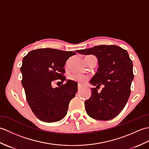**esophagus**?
<instances>
[{
    "instance_id": "34e87169",
    "label": "esophagus",
    "mask_w": 149,
    "mask_h": 149,
    "mask_svg": "<svg viewBox=\"0 0 149 149\" xmlns=\"http://www.w3.org/2000/svg\"><path fill=\"white\" fill-rule=\"evenodd\" d=\"M81 88H82V86H81V84H78V90H81Z\"/></svg>"
}]
</instances>
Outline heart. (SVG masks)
<instances>
[{"instance_id":"heart-1","label":"heart","mask_w":149,"mask_h":149,"mask_svg":"<svg viewBox=\"0 0 149 149\" xmlns=\"http://www.w3.org/2000/svg\"><path fill=\"white\" fill-rule=\"evenodd\" d=\"M70 79L73 81H77L79 83H83L88 80V77L86 76V75H82V74H74L70 77Z\"/></svg>"}]
</instances>
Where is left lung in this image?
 <instances>
[{
	"mask_svg": "<svg viewBox=\"0 0 149 149\" xmlns=\"http://www.w3.org/2000/svg\"><path fill=\"white\" fill-rule=\"evenodd\" d=\"M84 55L93 54L99 67L90 83L91 95L85 101V109L91 118L109 120L118 116L127 104L134 78L132 61L127 50L116 45H102L76 50ZM104 88L99 93L97 89Z\"/></svg>",
	"mask_w": 149,
	"mask_h": 149,
	"instance_id": "obj_1",
	"label": "left lung"
}]
</instances>
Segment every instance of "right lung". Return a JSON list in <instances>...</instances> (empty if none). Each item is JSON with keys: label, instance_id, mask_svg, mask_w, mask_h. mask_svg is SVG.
I'll list each match as a JSON object with an SVG mask.
<instances>
[{"label": "right lung", "instance_id": "add662e5", "mask_svg": "<svg viewBox=\"0 0 149 149\" xmlns=\"http://www.w3.org/2000/svg\"><path fill=\"white\" fill-rule=\"evenodd\" d=\"M75 52L53 49L33 50L24 57L20 71L22 84L31 110L38 118L45 122H55L67 113L68 104L77 91V83L68 80L59 88L52 83L66 80L64 66Z\"/></svg>", "mask_w": 149, "mask_h": 149}]
</instances>
